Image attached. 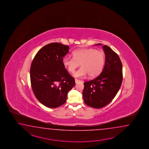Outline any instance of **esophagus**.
Here are the masks:
<instances>
[{"label":"esophagus","mask_w":149,"mask_h":149,"mask_svg":"<svg viewBox=\"0 0 149 149\" xmlns=\"http://www.w3.org/2000/svg\"><path fill=\"white\" fill-rule=\"evenodd\" d=\"M81 81H82L80 80L79 79H75V82H76V84H77V83H78L79 82H81Z\"/></svg>","instance_id":"obj_1"}]
</instances>
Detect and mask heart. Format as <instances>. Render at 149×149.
<instances>
[{
  "instance_id": "heart-1",
  "label": "heart",
  "mask_w": 149,
  "mask_h": 149,
  "mask_svg": "<svg viewBox=\"0 0 149 149\" xmlns=\"http://www.w3.org/2000/svg\"><path fill=\"white\" fill-rule=\"evenodd\" d=\"M73 57L66 56L62 63L71 73H73L80 64L81 68L73 73L75 77H84L88 74L93 77L101 73L104 66L105 56L101 51L94 48H81L72 52Z\"/></svg>"
}]
</instances>
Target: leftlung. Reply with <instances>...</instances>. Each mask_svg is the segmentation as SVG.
<instances>
[{
    "label": "left lung",
    "mask_w": 149,
    "mask_h": 149,
    "mask_svg": "<svg viewBox=\"0 0 149 149\" xmlns=\"http://www.w3.org/2000/svg\"><path fill=\"white\" fill-rule=\"evenodd\" d=\"M103 48L105 54L104 69L95 79L84 83L82 92L86 104L96 109L103 108L112 101L120 88L123 77V65L118 55L107 45Z\"/></svg>",
    "instance_id": "8db88e82"
}]
</instances>
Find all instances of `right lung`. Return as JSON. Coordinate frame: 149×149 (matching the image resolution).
Listing matches in <instances>:
<instances>
[{
    "instance_id": "obj_1",
    "label": "right lung",
    "mask_w": 149,
    "mask_h": 149,
    "mask_svg": "<svg viewBox=\"0 0 149 149\" xmlns=\"http://www.w3.org/2000/svg\"><path fill=\"white\" fill-rule=\"evenodd\" d=\"M69 47L58 42L46 45L38 51L30 67V81L36 97L49 108L63 104L68 92L75 85L74 78L63 64Z\"/></svg>"
}]
</instances>
